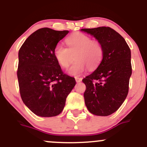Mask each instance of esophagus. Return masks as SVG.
Returning a JSON list of instances; mask_svg holds the SVG:
<instances>
[{"label":"esophagus","mask_w":147,"mask_h":147,"mask_svg":"<svg viewBox=\"0 0 147 147\" xmlns=\"http://www.w3.org/2000/svg\"><path fill=\"white\" fill-rule=\"evenodd\" d=\"M75 79H76V82H80L82 80V78H78V77H76Z\"/></svg>","instance_id":"obj_1"}]
</instances>
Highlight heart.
<instances>
[{"label": "heart", "mask_w": 147, "mask_h": 147, "mask_svg": "<svg viewBox=\"0 0 147 147\" xmlns=\"http://www.w3.org/2000/svg\"><path fill=\"white\" fill-rule=\"evenodd\" d=\"M68 48L57 44L54 48L53 54L56 61L63 68H68L73 61L75 62L68 70L72 76H79L87 67L94 69L103 59V49L100 42L82 33H76L66 39Z\"/></svg>", "instance_id": "heart-1"}]
</instances>
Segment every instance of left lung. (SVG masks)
I'll list each match as a JSON object with an SVG mask.
<instances>
[{
	"label": "left lung",
	"mask_w": 147,
	"mask_h": 147,
	"mask_svg": "<svg viewBox=\"0 0 147 147\" xmlns=\"http://www.w3.org/2000/svg\"><path fill=\"white\" fill-rule=\"evenodd\" d=\"M103 49L101 62L93 73L82 79L87 109L93 115L108 116L126 99L132 74L131 49L121 34L110 27L83 28Z\"/></svg>",
	"instance_id": "obj_1"
}]
</instances>
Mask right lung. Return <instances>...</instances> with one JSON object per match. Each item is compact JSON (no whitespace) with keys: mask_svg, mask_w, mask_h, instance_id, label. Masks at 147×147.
<instances>
[{"mask_svg":"<svg viewBox=\"0 0 147 147\" xmlns=\"http://www.w3.org/2000/svg\"><path fill=\"white\" fill-rule=\"evenodd\" d=\"M69 33L43 28L31 34L19 51L17 77L24 104L36 115L61 113L75 78L64 74L54 57V48Z\"/></svg>","mask_w":147,"mask_h":147,"instance_id":"add662e5","label":"right lung"}]
</instances>
